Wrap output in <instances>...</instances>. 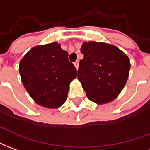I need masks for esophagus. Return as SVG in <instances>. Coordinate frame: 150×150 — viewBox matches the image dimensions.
I'll list each match as a JSON object with an SVG mask.
<instances>
[{"instance_id": "esophagus-1", "label": "esophagus", "mask_w": 150, "mask_h": 150, "mask_svg": "<svg viewBox=\"0 0 150 150\" xmlns=\"http://www.w3.org/2000/svg\"><path fill=\"white\" fill-rule=\"evenodd\" d=\"M74 65H75V67H76V69H78V66H79V62H78V61H76V62H74Z\"/></svg>"}]
</instances>
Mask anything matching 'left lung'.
I'll list each match as a JSON object with an SVG mask.
<instances>
[{
    "instance_id": "1",
    "label": "left lung",
    "mask_w": 150,
    "mask_h": 150,
    "mask_svg": "<svg viewBox=\"0 0 150 150\" xmlns=\"http://www.w3.org/2000/svg\"><path fill=\"white\" fill-rule=\"evenodd\" d=\"M81 52L77 78L88 99L98 104L114 100L127 81L129 57L116 46L94 41L84 42Z\"/></svg>"
}]
</instances>
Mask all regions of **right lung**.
<instances>
[{"instance_id": "add662e5", "label": "right lung", "mask_w": 150, "mask_h": 150, "mask_svg": "<svg viewBox=\"0 0 150 150\" xmlns=\"http://www.w3.org/2000/svg\"><path fill=\"white\" fill-rule=\"evenodd\" d=\"M57 42L33 48L20 62L23 85L41 106L58 108L67 99L76 69Z\"/></svg>"}]
</instances>
